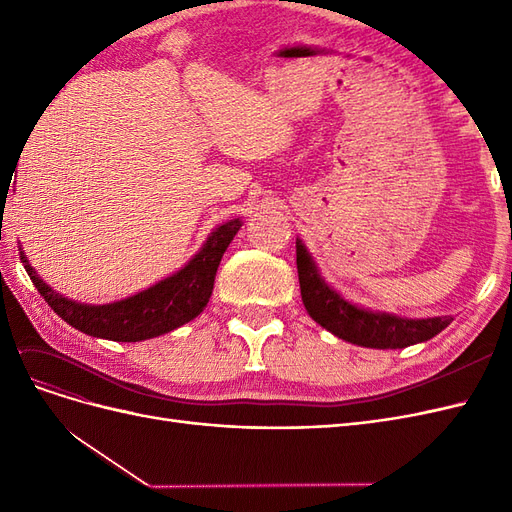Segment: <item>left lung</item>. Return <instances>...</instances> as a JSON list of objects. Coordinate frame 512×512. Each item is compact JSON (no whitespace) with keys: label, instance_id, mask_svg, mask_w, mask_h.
Returning <instances> with one entry per match:
<instances>
[{"label":"left lung","instance_id":"left-lung-1","mask_svg":"<svg viewBox=\"0 0 512 512\" xmlns=\"http://www.w3.org/2000/svg\"><path fill=\"white\" fill-rule=\"evenodd\" d=\"M297 271L307 314L322 329L356 346L376 350L408 348L436 337L453 320L451 316L401 318L386 312H371L348 301L342 292L324 282L316 260L301 239H297Z\"/></svg>","mask_w":512,"mask_h":512}]
</instances>
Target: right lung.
<instances>
[{
    "label": "right lung",
    "instance_id": "right-lung-1",
    "mask_svg": "<svg viewBox=\"0 0 512 512\" xmlns=\"http://www.w3.org/2000/svg\"><path fill=\"white\" fill-rule=\"evenodd\" d=\"M241 226V218L220 224L188 260V265L147 290L104 305H89L64 297L40 280L25 252H21V262L44 301L70 327L91 337L111 339V342H143V339L175 331L203 312L211 299L220 260Z\"/></svg>",
    "mask_w": 512,
    "mask_h": 512
}]
</instances>
